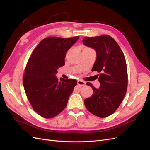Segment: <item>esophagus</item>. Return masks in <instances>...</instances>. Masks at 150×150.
I'll return each mask as SVG.
<instances>
[{
    "mask_svg": "<svg viewBox=\"0 0 150 150\" xmlns=\"http://www.w3.org/2000/svg\"><path fill=\"white\" fill-rule=\"evenodd\" d=\"M77 83H78V84L79 86H83L86 84V83L84 82V81H81V80H78V81H77Z\"/></svg>",
    "mask_w": 150,
    "mask_h": 150,
    "instance_id": "obj_1",
    "label": "esophagus"
}]
</instances>
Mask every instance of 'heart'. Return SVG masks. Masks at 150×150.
<instances>
[{
    "label": "heart",
    "mask_w": 150,
    "mask_h": 150,
    "mask_svg": "<svg viewBox=\"0 0 150 150\" xmlns=\"http://www.w3.org/2000/svg\"><path fill=\"white\" fill-rule=\"evenodd\" d=\"M90 49V48H89V47H84V49ZM84 49H83V50H84Z\"/></svg>",
    "instance_id": "b5f03b06"
}]
</instances>
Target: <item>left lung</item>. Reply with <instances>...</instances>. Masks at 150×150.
<instances>
[{"mask_svg":"<svg viewBox=\"0 0 150 150\" xmlns=\"http://www.w3.org/2000/svg\"><path fill=\"white\" fill-rule=\"evenodd\" d=\"M83 42L96 50L97 57L92 71L99 72L100 88L93 89L91 97L86 99L87 110L99 117L114 113L125 96L128 86V71L124 54L115 40L109 35L84 37Z\"/></svg>","mask_w":150,"mask_h":150,"instance_id":"left-lung-1","label":"left lung"}]
</instances>
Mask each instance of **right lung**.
I'll list each match as a JSON object with an SVG mask.
<instances>
[{"label":"right lung","instance_id":"obj_1","mask_svg":"<svg viewBox=\"0 0 150 150\" xmlns=\"http://www.w3.org/2000/svg\"><path fill=\"white\" fill-rule=\"evenodd\" d=\"M49 37L42 40L32 53L25 68L23 85L27 98L39 115L52 118L66 108L77 81L55 76L64 66L66 52L78 39Z\"/></svg>","mask_w":150,"mask_h":150}]
</instances>
